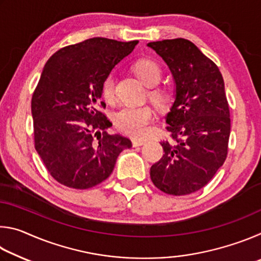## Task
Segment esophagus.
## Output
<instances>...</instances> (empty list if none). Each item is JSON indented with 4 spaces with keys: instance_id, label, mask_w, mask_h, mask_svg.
Returning a JSON list of instances; mask_svg holds the SVG:
<instances>
[{
    "instance_id": "obj_1",
    "label": "esophagus",
    "mask_w": 261,
    "mask_h": 261,
    "mask_svg": "<svg viewBox=\"0 0 261 261\" xmlns=\"http://www.w3.org/2000/svg\"><path fill=\"white\" fill-rule=\"evenodd\" d=\"M145 143H146V141L143 140V139H134V140H132V145H134L135 147L141 146V145H145Z\"/></svg>"
}]
</instances>
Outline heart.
<instances>
[{
    "instance_id": "obj_1",
    "label": "heart",
    "mask_w": 261,
    "mask_h": 261,
    "mask_svg": "<svg viewBox=\"0 0 261 261\" xmlns=\"http://www.w3.org/2000/svg\"><path fill=\"white\" fill-rule=\"evenodd\" d=\"M134 70L145 85L152 86L148 91V96L159 107H166L170 102V93L165 87L154 86L160 82L162 71L160 65L155 61L149 59H141L137 61ZM101 93L106 101L115 99V77L109 74L106 77L101 87ZM115 124L117 129L135 138H143L147 135L148 126L154 120V112L148 106L141 107H123L115 114Z\"/></svg>"
}]
</instances>
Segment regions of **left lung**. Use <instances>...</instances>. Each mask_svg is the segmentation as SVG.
I'll use <instances>...</instances> for the list:
<instances>
[{"label":"left lung","mask_w":261,"mask_h":261,"mask_svg":"<svg viewBox=\"0 0 261 261\" xmlns=\"http://www.w3.org/2000/svg\"><path fill=\"white\" fill-rule=\"evenodd\" d=\"M166 62L175 81V100L167 114L170 141H161V160L151 179L162 192L184 196L213 178L228 154L230 113L219 68L187 39L147 43Z\"/></svg>","instance_id":"left-lung-1"}]
</instances>
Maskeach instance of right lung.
I'll list each match as a JSON object with an SVG mask.
<instances>
[{
  "label": "right lung",
  "instance_id": "obj_1",
  "mask_svg": "<svg viewBox=\"0 0 261 261\" xmlns=\"http://www.w3.org/2000/svg\"><path fill=\"white\" fill-rule=\"evenodd\" d=\"M137 43L87 39L61 48L43 67L31 103L34 146L51 177L65 187L103 182L120 153L132 146L126 137L106 131L113 124L98 108L106 107V77Z\"/></svg>",
  "mask_w": 261,
  "mask_h": 261
}]
</instances>
